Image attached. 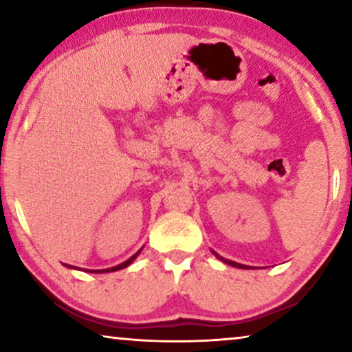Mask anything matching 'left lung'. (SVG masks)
<instances>
[{
    "instance_id": "8db88e82",
    "label": "left lung",
    "mask_w": 352,
    "mask_h": 352,
    "mask_svg": "<svg viewBox=\"0 0 352 352\" xmlns=\"http://www.w3.org/2000/svg\"><path fill=\"white\" fill-rule=\"evenodd\" d=\"M211 253H213L214 256L219 259V261H223V263H226V264H229V266H232V267H240V269H245V267H247V266H245V264H240V263L230 261V259H226V258H223V256H219V254L216 253V252H213V250H211Z\"/></svg>"
}]
</instances>
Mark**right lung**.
I'll use <instances>...</instances> for the list:
<instances>
[{
  "mask_svg": "<svg viewBox=\"0 0 352 352\" xmlns=\"http://www.w3.org/2000/svg\"><path fill=\"white\" fill-rule=\"evenodd\" d=\"M142 250V248H141ZM141 250H139L138 253H134L131 258L129 259H126V261L124 263H122V264H118V266H113V267H107V269H85L86 272H91V274H105V272H115V271H120V269H124L126 266H129V264H131L134 259L138 258V254L141 253ZM65 267H69V269H78L76 266H70V264H64ZM81 271H83V269H81Z\"/></svg>",
  "mask_w": 352,
  "mask_h": 352,
  "instance_id": "add662e5",
  "label": "right lung"
}]
</instances>
